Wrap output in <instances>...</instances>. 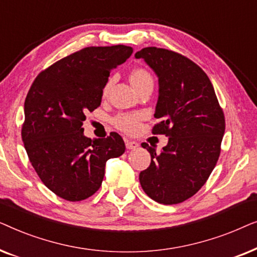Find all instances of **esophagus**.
<instances>
[{
	"mask_svg": "<svg viewBox=\"0 0 257 257\" xmlns=\"http://www.w3.org/2000/svg\"><path fill=\"white\" fill-rule=\"evenodd\" d=\"M139 146L137 142H132V140H126V149L127 150H136Z\"/></svg>",
	"mask_w": 257,
	"mask_h": 257,
	"instance_id": "esophagus-1",
	"label": "esophagus"
}]
</instances>
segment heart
I'll return each mask as SVG.
<instances>
[{
    "mask_svg": "<svg viewBox=\"0 0 257 257\" xmlns=\"http://www.w3.org/2000/svg\"><path fill=\"white\" fill-rule=\"evenodd\" d=\"M113 78H110L105 83L103 87L104 96H106L108 93L112 84H113ZM130 80H131L132 85L137 90H140L145 85H149V84H153L152 75L145 68L133 69L131 73H130ZM143 115L140 113H120L113 119V124L120 131H124L126 133H136L140 127Z\"/></svg>",
    "mask_w": 257,
    "mask_h": 257,
    "instance_id": "1",
    "label": "heart"
}]
</instances>
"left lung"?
<instances>
[{
  "instance_id": "obj_1",
  "label": "left lung",
  "mask_w": 257,
  "mask_h": 257,
  "mask_svg": "<svg viewBox=\"0 0 257 257\" xmlns=\"http://www.w3.org/2000/svg\"><path fill=\"white\" fill-rule=\"evenodd\" d=\"M144 58L159 78V98L153 135L168 137V144L151 154V165L139 174L144 192L163 205H177L195 194L215 167L226 128L222 107L208 76L198 64L178 52L144 48Z\"/></svg>"
}]
</instances>
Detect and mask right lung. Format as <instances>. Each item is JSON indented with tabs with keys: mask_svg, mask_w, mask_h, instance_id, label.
Instances as JSON below:
<instances>
[{
	"mask_svg": "<svg viewBox=\"0 0 257 257\" xmlns=\"http://www.w3.org/2000/svg\"><path fill=\"white\" fill-rule=\"evenodd\" d=\"M132 52L121 44L84 48L43 70L31 84L21 135L37 175L59 198H90L101 186L106 161L125 152L118 133L92 142L82 125L100 105L110 72Z\"/></svg>",
	"mask_w": 257,
	"mask_h": 257,
	"instance_id": "obj_1",
	"label": "right lung"
}]
</instances>
